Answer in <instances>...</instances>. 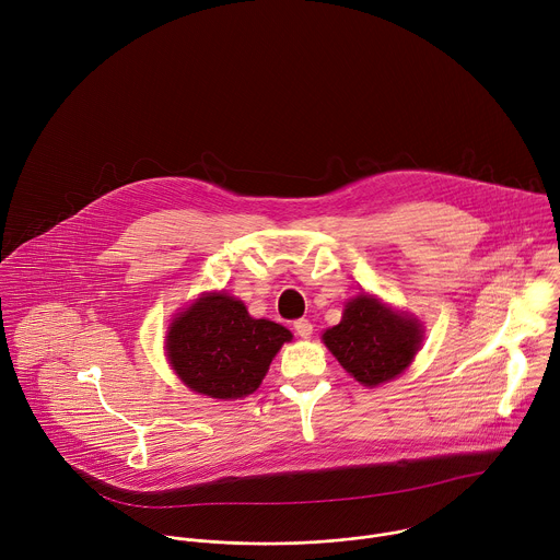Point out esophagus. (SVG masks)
I'll return each mask as SVG.
<instances>
[{"label": "esophagus", "instance_id": "1", "mask_svg": "<svg viewBox=\"0 0 560 560\" xmlns=\"http://www.w3.org/2000/svg\"><path fill=\"white\" fill-rule=\"evenodd\" d=\"M294 330H296V335H299L301 339H310V335H312V324L307 322V318H296V322H294Z\"/></svg>", "mask_w": 560, "mask_h": 560}]
</instances>
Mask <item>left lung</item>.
Returning a JSON list of instances; mask_svg holds the SVG:
<instances>
[{
  "mask_svg": "<svg viewBox=\"0 0 560 560\" xmlns=\"http://www.w3.org/2000/svg\"><path fill=\"white\" fill-rule=\"evenodd\" d=\"M421 341L419 318L394 312L372 294L350 299L341 324L324 332L328 350L368 387L401 374L415 361Z\"/></svg>",
  "mask_w": 560,
  "mask_h": 560,
  "instance_id": "8db88e82",
  "label": "left lung"
}]
</instances>
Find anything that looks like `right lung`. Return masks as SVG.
<instances>
[{
  "instance_id": "right-lung-1",
  "label": "right lung",
  "mask_w": 560,
  "mask_h": 560,
  "mask_svg": "<svg viewBox=\"0 0 560 560\" xmlns=\"http://www.w3.org/2000/svg\"><path fill=\"white\" fill-rule=\"evenodd\" d=\"M290 339L288 328L268 318H253L238 299L206 292L175 316L166 354L175 374L192 392L230 401L261 385L275 354Z\"/></svg>"
}]
</instances>
